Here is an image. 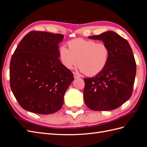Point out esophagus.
Instances as JSON below:
<instances>
[{
	"label": "esophagus",
	"mask_w": 147,
	"mask_h": 147,
	"mask_svg": "<svg viewBox=\"0 0 147 147\" xmlns=\"http://www.w3.org/2000/svg\"><path fill=\"white\" fill-rule=\"evenodd\" d=\"M74 78H75V79H76V78H79L80 77L79 76V75L77 74H75V73H74Z\"/></svg>",
	"instance_id": "1"
}]
</instances>
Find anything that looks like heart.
Wrapping results in <instances>:
<instances>
[{
  "label": "heart",
  "instance_id": "obj_1",
  "mask_svg": "<svg viewBox=\"0 0 147 147\" xmlns=\"http://www.w3.org/2000/svg\"><path fill=\"white\" fill-rule=\"evenodd\" d=\"M69 49L61 46L59 53L65 67L72 69L78 63L82 72L89 76L100 73L108 63L110 51L104 43L83 38L72 40L67 43Z\"/></svg>",
  "mask_w": 147,
  "mask_h": 147
}]
</instances>
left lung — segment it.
<instances>
[{
	"label": "left lung",
	"instance_id": "8db88e82",
	"mask_svg": "<svg viewBox=\"0 0 147 147\" xmlns=\"http://www.w3.org/2000/svg\"><path fill=\"white\" fill-rule=\"evenodd\" d=\"M89 38L102 40L109 48L108 63L100 73L84 78V103L94 111L116 109L132 94L136 64L129 43L112 30Z\"/></svg>",
	"mask_w": 147,
	"mask_h": 147
}]
</instances>
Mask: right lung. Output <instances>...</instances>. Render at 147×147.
Returning a JSON list of instances; mask_svg holds the SVG:
<instances>
[{
  "label": "right lung",
  "mask_w": 147,
  "mask_h": 147,
  "mask_svg": "<svg viewBox=\"0 0 147 147\" xmlns=\"http://www.w3.org/2000/svg\"><path fill=\"white\" fill-rule=\"evenodd\" d=\"M64 35L32 30L20 42L11 56L10 84L21 107L34 113L59 110L74 74L59 60Z\"/></svg>",
  "instance_id": "obj_1"
}]
</instances>
